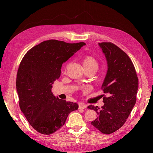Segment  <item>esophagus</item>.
Listing matches in <instances>:
<instances>
[{"instance_id":"1","label":"esophagus","mask_w":153,"mask_h":153,"mask_svg":"<svg viewBox=\"0 0 153 153\" xmlns=\"http://www.w3.org/2000/svg\"><path fill=\"white\" fill-rule=\"evenodd\" d=\"M78 108L79 109H85L87 108V105L84 103H80Z\"/></svg>"}]
</instances>
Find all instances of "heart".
Here are the masks:
<instances>
[{
    "instance_id": "heart-1",
    "label": "heart",
    "mask_w": 153,
    "mask_h": 153,
    "mask_svg": "<svg viewBox=\"0 0 153 153\" xmlns=\"http://www.w3.org/2000/svg\"><path fill=\"white\" fill-rule=\"evenodd\" d=\"M83 64L85 68H98V62L96 59L91 55H87L83 59Z\"/></svg>"
}]
</instances>
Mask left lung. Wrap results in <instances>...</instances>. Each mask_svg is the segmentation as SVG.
I'll list each match as a JSON object with an SVG mask.
<instances>
[{
  "label": "left lung",
  "mask_w": 153,
  "mask_h": 153,
  "mask_svg": "<svg viewBox=\"0 0 153 153\" xmlns=\"http://www.w3.org/2000/svg\"><path fill=\"white\" fill-rule=\"evenodd\" d=\"M99 45L108 64L107 73L101 86L105 104L100 109L92 105L87 108L98 114L91 124L108 135L118 130L126 123L136 103L138 79L131 60L123 50L110 42Z\"/></svg>",
  "instance_id": "left-lung-1"
}]
</instances>
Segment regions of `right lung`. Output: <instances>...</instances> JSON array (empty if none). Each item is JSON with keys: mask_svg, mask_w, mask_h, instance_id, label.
Listing matches in <instances>:
<instances>
[{"mask_svg": "<svg viewBox=\"0 0 153 153\" xmlns=\"http://www.w3.org/2000/svg\"><path fill=\"white\" fill-rule=\"evenodd\" d=\"M50 39L27 52L18 69L16 86L19 106L31 126L43 135L57 131L76 103L55 98L52 85L61 76L62 64L85 45Z\"/></svg>", "mask_w": 153, "mask_h": 153, "instance_id": "obj_1", "label": "right lung"}]
</instances>
